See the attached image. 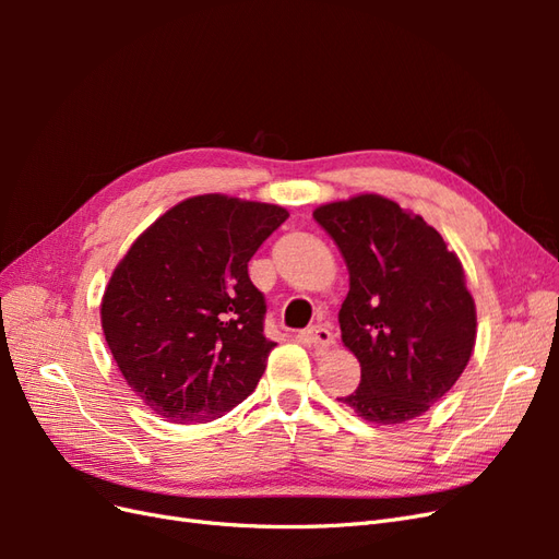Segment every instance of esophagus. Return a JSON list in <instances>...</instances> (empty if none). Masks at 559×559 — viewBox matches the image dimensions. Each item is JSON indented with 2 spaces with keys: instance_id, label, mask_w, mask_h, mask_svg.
Segmentation results:
<instances>
[{
  "instance_id": "34e87169",
  "label": "esophagus",
  "mask_w": 559,
  "mask_h": 559,
  "mask_svg": "<svg viewBox=\"0 0 559 559\" xmlns=\"http://www.w3.org/2000/svg\"><path fill=\"white\" fill-rule=\"evenodd\" d=\"M308 341L314 345V347H331L335 343V335L331 333L329 326H310L308 329Z\"/></svg>"
}]
</instances>
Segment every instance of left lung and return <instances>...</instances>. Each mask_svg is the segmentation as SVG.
<instances>
[{
    "mask_svg": "<svg viewBox=\"0 0 559 559\" xmlns=\"http://www.w3.org/2000/svg\"><path fill=\"white\" fill-rule=\"evenodd\" d=\"M312 216L349 270L337 321L361 382L337 401L376 425L425 415L476 345V302L460 257L419 214L378 193L329 202Z\"/></svg>",
    "mask_w": 559,
    "mask_h": 559,
    "instance_id": "1",
    "label": "left lung"
}]
</instances>
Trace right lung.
Here are the masks:
<instances>
[{
	"label": "right lung",
	"instance_id": "add662e5",
	"mask_svg": "<svg viewBox=\"0 0 559 559\" xmlns=\"http://www.w3.org/2000/svg\"><path fill=\"white\" fill-rule=\"evenodd\" d=\"M289 212L205 193L158 216L114 267L99 306L130 389L175 425L212 421L257 389L273 341L247 263Z\"/></svg>",
	"mask_w": 559,
	"mask_h": 559
}]
</instances>
